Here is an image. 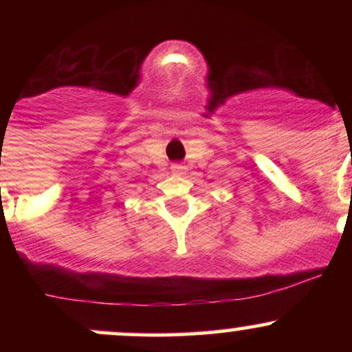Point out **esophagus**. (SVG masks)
Masks as SVG:
<instances>
[{
  "label": "esophagus",
  "mask_w": 352,
  "mask_h": 352,
  "mask_svg": "<svg viewBox=\"0 0 352 352\" xmlns=\"http://www.w3.org/2000/svg\"><path fill=\"white\" fill-rule=\"evenodd\" d=\"M172 173L173 175H185L187 173V167L182 164H173L172 165Z\"/></svg>",
  "instance_id": "esophagus-1"
}]
</instances>
